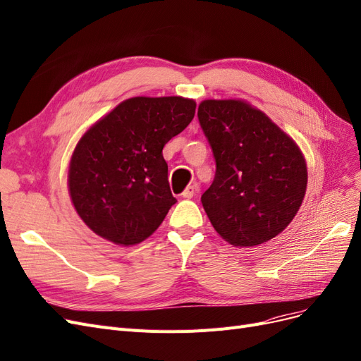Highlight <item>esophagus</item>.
Here are the masks:
<instances>
[{
	"label": "esophagus",
	"instance_id": "1",
	"mask_svg": "<svg viewBox=\"0 0 361 361\" xmlns=\"http://www.w3.org/2000/svg\"><path fill=\"white\" fill-rule=\"evenodd\" d=\"M194 194H195V188H194L192 185H190V186H186L185 191L182 192V197H183V198H192Z\"/></svg>",
	"mask_w": 361,
	"mask_h": 361
}]
</instances>
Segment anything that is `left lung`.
Instances as JSON below:
<instances>
[{
    "mask_svg": "<svg viewBox=\"0 0 361 361\" xmlns=\"http://www.w3.org/2000/svg\"><path fill=\"white\" fill-rule=\"evenodd\" d=\"M198 122L216 171L202 203L214 228L234 246H255L293 221L307 170L297 145L263 111L240 100H206Z\"/></svg>",
    "mask_w": 361,
    "mask_h": 361,
    "instance_id": "left-lung-1",
    "label": "left lung"
}]
</instances>
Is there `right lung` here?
Segmentation results:
<instances>
[{
	"label": "right lung",
	"mask_w": 361,
	"mask_h": 361,
	"mask_svg": "<svg viewBox=\"0 0 361 361\" xmlns=\"http://www.w3.org/2000/svg\"><path fill=\"white\" fill-rule=\"evenodd\" d=\"M194 115L188 98L135 97L85 133L71 157L68 188L86 226L123 246L159 227L176 203L163 147Z\"/></svg>",
	"instance_id": "add662e5"
}]
</instances>
